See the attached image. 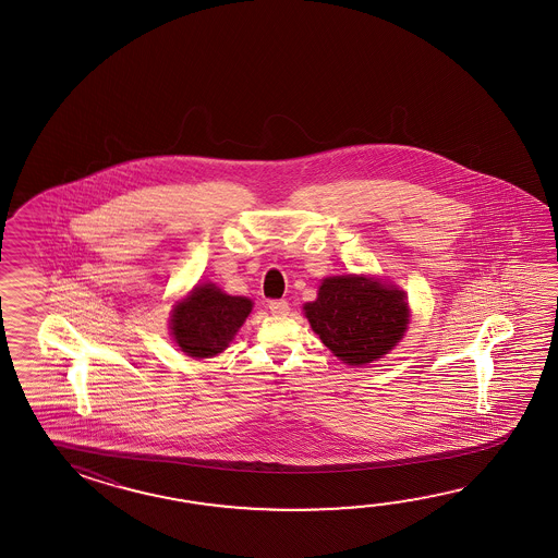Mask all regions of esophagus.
I'll return each instance as SVG.
<instances>
[{"label": "esophagus", "mask_w": 558, "mask_h": 558, "mask_svg": "<svg viewBox=\"0 0 558 558\" xmlns=\"http://www.w3.org/2000/svg\"><path fill=\"white\" fill-rule=\"evenodd\" d=\"M269 311L277 317H284V315H289V303L284 299H274V301H269Z\"/></svg>", "instance_id": "esophagus-1"}]
</instances>
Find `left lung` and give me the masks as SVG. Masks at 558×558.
<instances>
[{
	"label": "left lung",
	"instance_id": "obj_1",
	"mask_svg": "<svg viewBox=\"0 0 558 558\" xmlns=\"http://www.w3.org/2000/svg\"><path fill=\"white\" fill-rule=\"evenodd\" d=\"M305 315L332 355L347 365H367L403 339L409 308L403 291L365 277H329Z\"/></svg>",
	"mask_w": 558,
	"mask_h": 558
}]
</instances>
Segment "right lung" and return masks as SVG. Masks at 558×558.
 <instances>
[{
  "label": "right lung",
  "mask_w": 558,
  "mask_h": 558,
  "mask_svg": "<svg viewBox=\"0 0 558 558\" xmlns=\"http://www.w3.org/2000/svg\"><path fill=\"white\" fill-rule=\"evenodd\" d=\"M253 308L245 296L226 295L215 284H199L171 319V335L185 355L207 359L226 351Z\"/></svg>",
  "instance_id": "right-lung-1"
}]
</instances>
